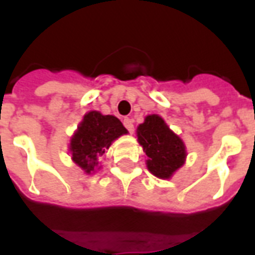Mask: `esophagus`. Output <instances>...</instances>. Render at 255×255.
Instances as JSON below:
<instances>
[{
  "label": "esophagus",
  "instance_id": "1",
  "mask_svg": "<svg viewBox=\"0 0 255 255\" xmlns=\"http://www.w3.org/2000/svg\"><path fill=\"white\" fill-rule=\"evenodd\" d=\"M123 124H124V127L127 128L128 131H129V133H133V131H135V127H133V119L126 118V119L123 120Z\"/></svg>",
  "mask_w": 255,
  "mask_h": 255
}]
</instances>
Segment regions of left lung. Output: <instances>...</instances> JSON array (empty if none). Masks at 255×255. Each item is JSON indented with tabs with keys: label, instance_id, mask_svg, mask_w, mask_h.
Listing matches in <instances>:
<instances>
[{
	"label": "left lung",
	"instance_id": "obj_1",
	"mask_svg": "<svg viewBox=\"0 0 255 255\" xmlns=\"http://www.w3.org/2000/svg\"><path fill=\"white\" fill-rule=\"evenodd\" d=\"M137 141L145 152L147 168L159 178H170L185 163V144L159 115H148L137 127Z\"/></svg>",
	"mask_w": 255,
	"mask_h": 255
}]
</instances>
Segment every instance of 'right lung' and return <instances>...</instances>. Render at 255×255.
<instances>
[{"label": "right lung", "mask_w": 255, "mask_h": 255, "mask_svg": "<svg viewBox=\"0 0 255 255\" xmlns=\"http://www.w3.org/2000/svg\"><path fill=\"white\" fill-rule=\"evenodd\" d=\"M128 133L116 116L90 111L83 116L78 129L70 140L71 159L86 173H91L99 164V157L114 140Z\"/></svg>", "instance_id": "add662e5"}]
</instances>
